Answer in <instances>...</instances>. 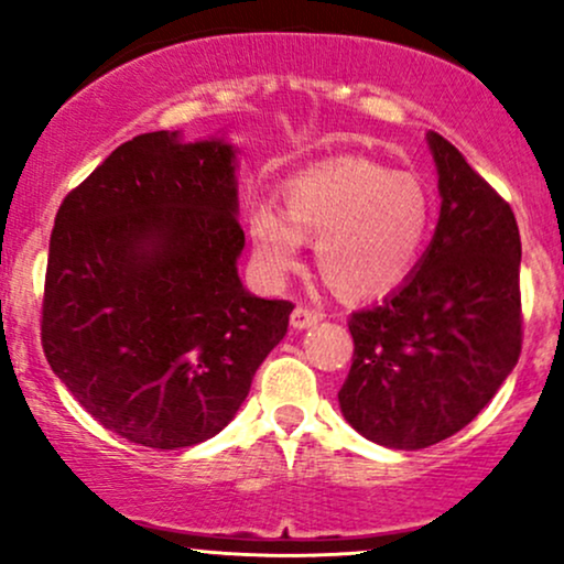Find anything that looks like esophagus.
<instances>
[{
    "instance_id": "esophagus-1",
    "label": "esophagus",
    "mask_w": 564,
    "mask_h": 564,
    "mask_svg": "<svg viewBox=\"0 0 564 564\" xmlns=\"http://www.w3.org/2000/svg\"><path fill=\"white\" fill-rule=\"evenodd\" d=\"M318 321H321V315L315 313V310L302 307V304H300V307H294V313H291V328H296V332L315 326Z\"/></svg>"
}]
</instances>
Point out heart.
<instances>
[{
	"label": "heart",
	"instance_id": "b5f03b06",
	"mask_svg": "<svg viewBox=\"0 0 564 564\" xmlns=\"http://www.w3.org/2000/svg\"><path fill=\"white\" fill-rule=\"evenodd\" d=\"M283 215L257 206L246 219L257 273L283 281L315 241L326 286L347 302L390 294L422 257L432 228V196L411 172L377 161L334 159L283 183Z\"/></svg>",
	"mask_w": 564,
	"mask_h": 564
}]
</instances>
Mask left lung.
<instances>
[{"label": "left lung", "mask_w": 564, "mask_h": 564, "mask_svg": "<svg viewBox=\"0 0 564 564\" xmlns=\"http://www.w3.org/2000/svg\"><path fill=\"white\" fill-rule=\"evenodd\" d=\"M440 217L413 273L349 315L352 368L341 416L371 443L419 451L464 430L522 347L520 230L511 206L437 132Z\"/></svg>", "instance_id": "left-lung-1"}]
</instances>
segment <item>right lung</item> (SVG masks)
I'll return each instance as SVG.
<instances>
[{
  "label": "right lung",
  "instance_id": "obj_1",
  "mask_svg": "<svg viewBox=\"0 0 564 564\" xmlns=\"http://www.w3.org/2000/svg\"><path fill=\"white\" fill-rule=\"evenodd\" d=\"M238 148L138 134L70 191L50 238L42 345L106 430L174 451L232 422L294 304L241 283Z\"/></svg>",
  "mask_w": 564,
  "mask_h": 564
}]
</instances>
